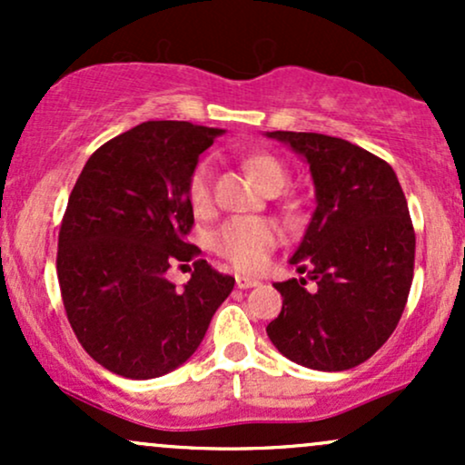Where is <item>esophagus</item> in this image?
Instances as JSON below:
<instances>
[{
    "instance_id": "1",
    "label": "esophagus",
    "mask_w": 465,
    "mask_h": 465,
    "mask_svg": "<svg viewBox=\"0 0 465 465\" xmlns=\"http://www.w3.org/2000/svg\"><path fill=\"white\" fill-rule=\"evenodd\" d=\"M258 284H260L258 280H251V277H244V275H236V286L238 288H253Z\"/></svg>"
}]
</instances>
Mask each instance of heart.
Instances as JSON below:
<instances>
[{
	"instance_id": "heart-1",
	"label": "heart",
	"mask_w": 465,
	"mask_h": 465,
	"mask_svg": "<svg viewBox=\"0 0 465 465\" xmlns=\"http://www.w3.org/2000/svg\"><path fill=\"white\" fill-rule=\"evenodd\" d=\"M244 170L266 194H277L286 188L291 173L280 157L271 153H249L242 159ZM190 207L194 214L205 216L214 205V181H212L210 162H199L192 168L185 185ZM277 244V229L262 218H233L223 223L212 233V249L229 264L247 273H258L269 262V253Z\"/></svg>"
}]
</instances>
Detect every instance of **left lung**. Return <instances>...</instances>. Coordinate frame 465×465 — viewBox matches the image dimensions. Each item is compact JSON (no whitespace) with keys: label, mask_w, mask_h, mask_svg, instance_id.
I'll return each instance as SVG.
<instances>
[{"label":"left lung","mask_w":465,"mask_h":465,"mask_svg":"<svg viewBox=\"0 0 465 465\" xmlns=\"http://www.w3.org/2000/svg\"><path fill=\"white\" fill-rule=\"evenodd\" d=\"M311 163L317 210L291 258L306 277L273 284L282 312L266 334L286 359L343 371L376 354L407 306L415 232L396 173L341 137L273 131Z\"/></svg>","instance_id":"8db88e82"}]
</instances>
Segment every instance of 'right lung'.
<instances>
[{"label":"right lung","instance_id":"right-lung-1","mask_svg":"<svg viewBox=\"0 0 465 465\" xmlns=\"http://www.w3.org/2000/svg\"><path fill=\"white\" fill-rule=\"evenodd\" d=\"M221 133L142 122L103 143L69 194L56 253L63 306L84 351L117 376L146 381L188 361L232 292L236 280L205 260L192 262L183 291L165 277L199 253L185 185Z\"/></svg>","mask_w":465,"mask_h":465}]
</instances>
